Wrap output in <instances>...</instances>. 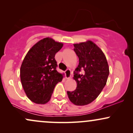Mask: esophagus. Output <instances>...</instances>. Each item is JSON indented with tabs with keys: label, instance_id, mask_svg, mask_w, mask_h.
Here are the masks:
<instances>
[{
	"label": "esophagus",
	"instance_id": "esophagus-1",
	"mask_svg": "<svg viewBox=\"0 0 133 133\" xmlns=\"http://www.w3.org/2000/svg\"><path fill=\"white\" fill-rule=\"evenodd\" d=\"M65 75L66 79H69L71 76V71L70 69H67L66 71H65Z\"/></svg>",
	"mask_w": 133,
	"mask_h": 133
}]
</instances>
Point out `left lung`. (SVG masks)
I'll list each match as a JSON object with an SVG mask.
<instances>
[{"instance_id": "8db88e82", "label": "left lung", "mask_w": 133, "mask_h": 133, "mask_svg": "<svg viewBox=\"0 0 133 133\" xmlns=\"http://www.w3.org/2000/svg\"><path fill=\"white\" fill-rule=\"evenodd\" d=\"M74 47L79 60L74 72L77 88L67 94L72 103L83 106L92 102L101 93L107 84L109 67L103 51L92 41L74 44ZM82 70L84 73L80 74Z\"/></svg>"}]
</instances>
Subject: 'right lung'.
Wrapping results in <instances>:
<instances>
[{"label":"right lung","mask_w":133,"mask_h":133,"mask_svg":"<svg viewBox=\"0 0 133 133\" xmlns=\"http://www.w3.org/2000/svg\"><path fill=\"white\" fill-rule=\"evenodd\" d=\"M62 46L52 38H43L28 51L22 62L21 82L28 98L35 103H48L56 85L62 81L63 75L56 71L54 57Z\"/></svg>","instance_id":"obj_1"}]
</instances>
